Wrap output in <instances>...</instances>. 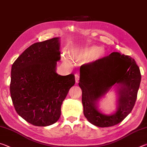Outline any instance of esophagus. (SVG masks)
<instances>
[{
  "instance_id": "esophagus-1",
  "label": "esophagus",
  "mask_w": 147,
  "mask_h": 147,
  "mask_svg": "<svg viewBox=\"0 0 147 147\" xmlns=\"http://www.w3.org/2000/svg\"><path fill=\"white\" fill-rule=\"evenodd\" d=\"M74 77H75V82H76V83H78L79 79H80L79 74H76L75 75H74Z\"/></svg>"
}]
</instances>
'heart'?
<instances>
[{"label":"heart","mask_w":147,"mask_h":147,"mask_svg":"<svg viewBox=\"0 0 147 147\" xmlns=\"http://www.w3.org/2000/svg\"><path fill=\"white\" fill-rule=\"evenodd\" d=\"M102 54V49L100 47L93 46L82 48L81 49H75L72 52V58L76 61H95ZM65 63L70 65L71 59L68 56L65 55L63 58Z\"/></svg>","instance_id":"obj_1"}]
</instances>
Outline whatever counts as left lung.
Masks as SVG:
<instances>
[{"label": "left lung", "mask_w": 147, "mask_h": 147, "mask_svg": "<svg viewBox=\"0 0 147 147\" xmlns=\"http://www.w3.org/2000/svg\"><path fill=\"white\" fill-rule=\"evenodd\" d=\"M80 73L78 85L82 91L84 114L89 123L109 127L121 123L131 112L141 79L139 67L132 58L112 53L82 65ZM115 83L120 86L118 110L113 115L106 116L98 110L96 102Z\"/></svg>", "instance_id": "left-lung-1"}]
</instances>
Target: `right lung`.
Masks as SVG:
<instances>
[{"instance_id": "obj_1", "label": "right lung", "mask_w": 147, "mask_h": 147, "mask_svg": "<svg viewBox=\"0 0 147 147\" xmlns=\"http://www.w3.org/2000/svg\"><path fill=\"white\" fill-rule=\"evenodd\" d=\"M60 59L58 38L34 43L12 65L10 94L17 113L37 126L51 125L61 115V106L75 84L74 75L56 73Z\"/></svg>"}]
</instances>
